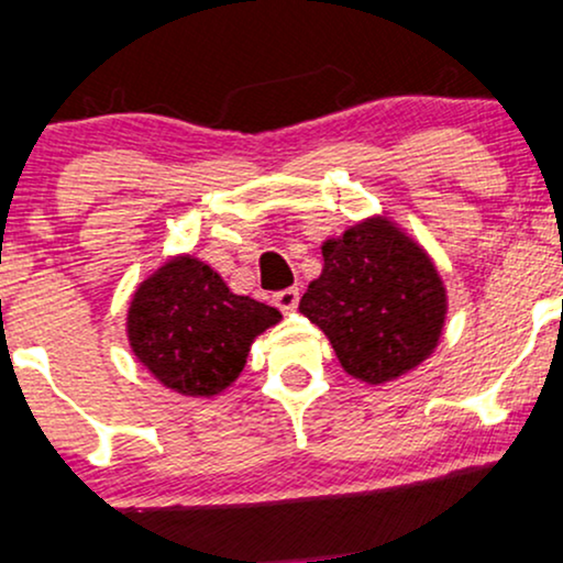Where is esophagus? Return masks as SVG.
<instances>
[{"label":"esophagus","mask_w":563,"mask_h":563,"mask_svg":"<svg viewBox=\"0 0 563 563\" xmlns=\"http://www.w3.org/2000/svg\"><path fill=\"white\" fill-rule=\"evenodd\" d=\"M273 301H275V307L280 309V311H294L296 307H299V288H283V290H277V294L273 296Z\"/></svg>","instance_id":"esophagus-1"}]
</instances>
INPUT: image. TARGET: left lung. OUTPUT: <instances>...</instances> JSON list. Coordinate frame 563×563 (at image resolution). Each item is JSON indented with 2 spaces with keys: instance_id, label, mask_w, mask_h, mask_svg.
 I'll return each mask as SVG.
<instances>
[{
  "instance_id": "left-lung-1",
  "label": "left lung",
  "mask_w": 563,
  "mask_h": 563,
  "mask_svg": "<svg viewBox=\"0 0 563 563\" xmlns=\"http://www.w3.org/2000/svg\"><path fill=\"white\" fill-rule=\"evenodd\" d=\"M322 275L301 296L351 377L380 385L422 364L445 322V288L422 246L372 217L324 241Z\"/></svg>"
}]
</instances>
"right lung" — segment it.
Returning <instances> with one entry per match:
<instances>
[{"label": "right lung", "mask_w": 563, "mask_h": 563, "mask_svg": "<svg viewBox=\"0 0 563 563\" xmlns=\"http://www.w3.org/2000/svg\"><path fill=\"white\" fill-rule=\"evenodd\" d=\"M280 311L233 294L194 256H178L146 277L128 309V341L139 362L183 396H217L246 364L252 341Z\"/></svg>", "instance_id": "obj_1"}]
</instances>
